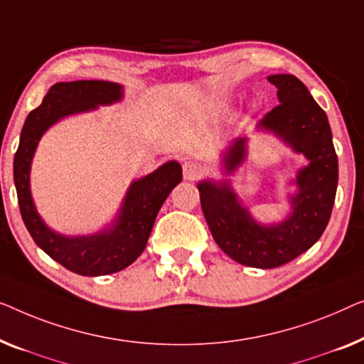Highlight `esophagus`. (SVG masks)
Masks as SVG:
<instances>
[{"label":"esophagus","mask_w":364,"mask_h":364,"mask_svg":"<svg viewBox=\"0 0 364 364\" xmlns=\"http://www.w3.org/2000/svg\"><path fill=\"white\" fill-rule=\"evenodd\" d=\"M204 173V168L198 161H184L183 163V176L184 180H196Z\"/></svg>","instance_id":"34e87169"}]
</instances>
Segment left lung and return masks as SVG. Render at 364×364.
Segmentation results:
<instances>
[{"mask_svg": "<svg viewBox=\"0 0 364 364\" xmlns=\"http://www.w3.org/2000/svg\"><path fill=\"white\" fill-rule=\"evenodd\" d=\"M267 80L277 87L280 104L257 127L275 133L310 161L296 173L299 193L290 196V216L264 226L240 206L229 180L198 183L204 218L216 244L235 262L257 269L280 267L320 239L330 221L338 186V158L323 109L295 75L277 74ZM245 156L247 138H237L224 155V170L232 173Z\"/></svg>", "mask_w": 364, "mask_h": 364, "instance_id": "obj_1", "label": "left lung"}]
</instances>
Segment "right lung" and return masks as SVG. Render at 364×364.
<instances>
[{"label":"right lung","mask_w":364,"mask_h":364,"mask_svg":"<svg viewBox=\"0 0 364 364\" xmlns=\"http://www.w3.org/2000/svg\"><path fill=\"white\" fill-rule=\"evenodd\" d=\"M122 97L124 89L115 82H58L46 94L43 104L29 112L14 155V186L19 211L31 237L55 262L87 277L115 274L135 262L146 247L158 211L171 189L181 181V165L168 161L148 176L133 181L110 228L92 235L69 237L50 231L36 211L29 188L31 161L41 136L55 122L68 115L95 110L99 105H110Z\"/></svg>","instance_id":"obj_1"}]
</instances>
